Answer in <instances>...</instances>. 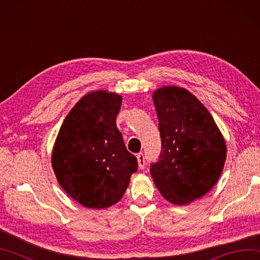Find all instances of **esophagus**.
Listing matches in <instances>:
<instances>
[{
	"label": "esophagus",
	"mask_w": 260,
	"mask_h": 260,
	"mask_svg": "<svg viewBox=\"0 0 260 260\" xmlns=\"http://www.w3.org/2000/svg\"><path fill=\"white\" fill-rule=\"evenodd\" d=\"M136 158H138V164H139V167L141 169L144 168V165H145V159H144V154L142 152H140L138 155H136Z\"/></svg>",
	"instance_id": "34e87169"
}]
</instances>
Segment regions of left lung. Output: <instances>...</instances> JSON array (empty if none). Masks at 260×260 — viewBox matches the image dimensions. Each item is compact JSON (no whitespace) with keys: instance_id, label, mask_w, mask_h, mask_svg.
Wrapping results in <instances>:
<instances>
[{"instance_id":"8db88e82","label":"left lung","mask_w":260,"mask_h":260,"mask_svg":"<svg viewBox=\"0 0 260 260\" xmlns=\"http://www.w3.org/2000/svg\"><path fill=\"white\" fill-rule=\"evenodd\" d=\"M161 136V153L150 173L173 205L184 206L207 194L223 171L225 139L196 95L186 88L162 86L152 94Z\"/></svg>"}]
</instances>
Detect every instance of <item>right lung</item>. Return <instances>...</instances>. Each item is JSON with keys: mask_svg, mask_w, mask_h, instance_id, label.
I'll use <instances>...</instances> for the list:
<instances>
[{"mask_svg": "<svg viewBox=\"0 0 260 260\" xmlns=\"http://www.w3.org/2000/svg\"><path fill=\"white\" fill-rule=\"evenodd\" d=\"M121 100L105 89L85 94L64 118L52 149V168L61 187L86 208L116 205L138 171V160L116 125Z\"/></svg>", "mask_w": 260, "mask_h": 260, "instance_id": "add662e5", "label": "right lung"}]
</instances>
